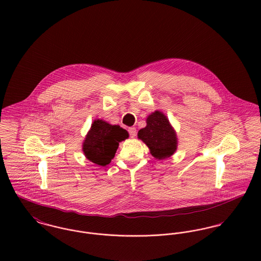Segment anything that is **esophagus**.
Here are the masks:
<instances>
[{"label": "esophagus", "mask_w": 261, "mask_h": 261, "mask_svg": "<svg viewBox=\"0 0 261 261\" xmlns=\"http://www.w3.org/2000/svg\"><path fill=\"white\" fill-rule=\"evenodd\" d=\"M128 133H129V136L132 137V138H135L136 136H137V128L136 127H128Z\"/></svg>", "instance_id": "obj_1"}]
</instances>
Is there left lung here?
<instances>
[{
    "mask_svg": "<svg viewBox=\"0 0 261 261\" xmlns=\"http://www.w3.org/2000/svg\"><path fill=\"white\" fill-rule=\"evenodd\" d=\"M139 138L158 160L172 155L177 149V137L163 112H154L147 118V126L140 129Z\"/></svg>",
    "mask_w": 261,
    "mask_h": 261,
    "instance_id": "left-lung-1",
    "label": "left lung"
}]
</instances>
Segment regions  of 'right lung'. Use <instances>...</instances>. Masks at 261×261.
Returning <instances> with one entry per match:
<instances>
[{
  "instance_id": "obj_1",
  "label": "right lung",
  "mask_w": 261,
  "mask_h": 261,
  "mask_svg": "<svg viewBox=\"0 0 261 261\" xmlns=\"http://www.w3.org/2000/svg\"><path fill=\"white\" fill-rule=\"evenodd\" d=\"M127 138V132L119 125H112L97 119L92 123L82 149L89 161L99 166H107L112 162L118 144Z\"/></svg>"
}]
</instances>
